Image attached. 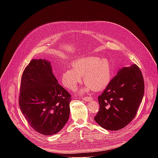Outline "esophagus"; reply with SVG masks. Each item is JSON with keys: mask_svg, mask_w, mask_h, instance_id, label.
I'll use <instances>...</instances> for the list:
<instances>
[{"mask_svg": "<svg viewBox=\"0 0 158 158\" xmlns=\"http://www.w3.org/2000/svg\"><path fill=\"white\" fill-rule=\"evenodd\" d=\"M82 99L84 101H91L93 99V98L87 96V97H85V98H82Z\"/></svg>", "mask_w": 158, "mask_h": 158, "instance_id": "obj_1", "label": "esophagus"}]
</instances>
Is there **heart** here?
Instances as JSON below:
<instances>
[{
  "instance_id": "b5f03b06",
  "label": "heart",
  "mask_w": 158,
  "mask_h": 158,
  "mask_svg": "<svg viewBox=\"0 0 158 158\" xmlns=\"http://www.w3.org/2000/svg\"><path fill=\"white\" fill-rule=\"evenodd\" d=\"M73 69H67L62 74L63 85L71 91H75L82 82V77L87 86L81 90L79 94L86 93L90 88L99 91L106 88L112 79V66L106 58L88 56L79 58L72 64Z\"/></svg>"
}]
</instances>
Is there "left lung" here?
Listing matches in <instances>:
<instances>
[{
  "instance_id": "1",
  "label": "left lung",
  "mask_w": 158,
  "mask_h": 158,
  "mask_svg": "<svg viewBox=\"0 0 158 158\" xmlns=\"http://www.w3.org/2000/svg\"><path fill=\"white\" fill-rule=\"evenodd\" d=\"M144 93V82L139 67L121 69L98 97L100 105L95 121L109 131L126 126L135 117Z\"/></svg>"
}]
</instances>
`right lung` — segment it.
<instances>
[{"instance_id": "1", "label": "right lung", "mask_w": 158, "mask_h": 158, "mask_svg": "<svg viewBox=\"0 0 158 158\" xmlns=\"http://www.w3.org/2000/svg\"><path fill=\"white\" fill-rule=\"evenodd\" d=\"M71 101L54 76L51 62L32 59L22 74L19 100L29 125L46 136L59 132L68 121Z\"/></svg>"}]
</instances>
